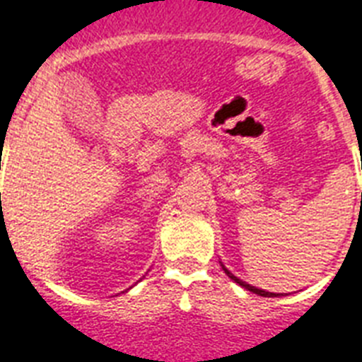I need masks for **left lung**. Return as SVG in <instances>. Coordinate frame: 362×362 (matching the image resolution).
Returning a JSON list of instances; mask_svg holds the SVG:
<instances>
[{"label": "left lung", "mask_w": 362, "mask_h": 362, "mask_svg": "<svg viewBox=\"0 0 362 362\" xmlns=\"http://www.w3.org/2000/svg\"><path fill=\"white\" fill-rule=\"evenodd\" d=\"M221 267H223V272H225V273H227V275H228V279H232V281H234V283H238V284H240V286H242V288H245V290H249V292H252V293H258V296H262V298H279V296H281V293L266 292V290H262V288L251 286V284H247V283H245V281H242V279H238L236 275H234V273H230V272H228L227 267L223 266V264H221Z\"/></svg>", "instance_id": "obj_1"}]
</instances>
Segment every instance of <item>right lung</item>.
<instances>
[{
    "instance_id": "right-lung-1",
    "label": "right lung",
    "mask_w": 362,
    "mask_h": 362,
    "mask_svg": "<svg viewBox=\"0 0 362 362\" xmlns=\"http://www.w3.org/2000/svg\"><path fill=\"white\" fill-rule=\"evenodd\" d=\"M128 290H130V288H128Z\"/></svg>"
}]
</instances>
